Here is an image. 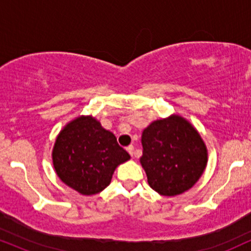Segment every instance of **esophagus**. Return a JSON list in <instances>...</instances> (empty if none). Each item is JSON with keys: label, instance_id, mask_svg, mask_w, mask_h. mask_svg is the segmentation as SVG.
I'll use <instances>...</instances> for the list:
<instances>
[{"label": "esophagus", "instance_id": "obj_1", "mask_svg": "<svg viewBox=\"0 0 251 251\" xmlns=\"http://www.w3.org/2000/svg\"><path fill=\"white\" fill-rule=\"evenodd\" d=\"M126 150H127L128 153L131 154V157H133V152H134V148H133V145H129V146H127V148H126Z\"/></svg>", "mask_w": 251, "mask_h": 251}]
</instances>
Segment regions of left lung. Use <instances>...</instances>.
<instances>
[{"label": "left lung", "instance_id": "8db88e82", "mask_svg": "<svg viewBox=\"0 0 251 251\" xmlns=\"http://www.w3.org/2000/svg\"><path fill=\"white\" fill-rule=\"evenodd\" d=\"M140 163L152 189L163 196L183 194L205 169L208 152L198 132L179 116L155 120L144 129Z\"/></svg>", "mask_w": 251, "mask_h": 251}]
</instances>
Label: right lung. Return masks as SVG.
<instances>
[{
  "mask_svg": "<svg viewBox=\"0 0 251 251\" xmlns=\"http://www.w3.org/2000/svg\"><path fill=\"white\" fill-rule=\"evenodd\" d=\"M129 154L112 132L92 117H79L60 132L53 164L63 183L82 195H96L111 183L112 175Z\"/></svg>",
  "mask_w": 251,
  "mask_h": 251,
  "instance_id": "add662e5",
  "label": "right lung"
}]
</instances>
